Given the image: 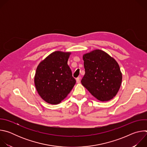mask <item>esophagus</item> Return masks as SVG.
I'll return each instance as SVG.
<instances>
[{
    "instance_id": "esophagus-1",
    "label": "esophagus",
    "mask_w": 147,
    "mask_h": 147,
    "mask_svg": "<svg viewBox=\"0 0 147 147\" xmlns=\"http://www.w3.org/2000/svg\"><path fill=\"white\" fill-rule=\"evenodd\" d=\"M76 81L77 83H80V77H77L76 78Z\"/></svg>"
}]
</instances>
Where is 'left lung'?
<instances>
[{"label": "left lung", "instance_id": "8db88e82", "mask_svg": "<svg viewBox=\"0 0 147 147\" xmlns=\"http://www.w3.org/2000/svg\"><path fill=\"white\" fill-rule=\"evenodd\" d=\"M85 74L82 86L97 99L108 101L117 94L122 74L117 61L101 50H95L83 56Z\"/></svg>", "mask_w": 147, "mask_h": 147}]
</instances>
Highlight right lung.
Here are the masks:
<instances>
[{
    "label": "right lung",
    "instance_id": "right-lung-1",
    "mask_svg": "<svg viewBox=\"0 0 147 147\" xmlns=\"http://www.w3.org/2000/svg\"><path fill=\"white\" fill-rule=\"evenodd\" d=\"M70 53L56 51L37 67L34 78L36 89L45 101L56 105L63 100L76 84L67 65Z\"/></svg>",
    "mask_w": 147,
    "mask_h": 147
}]
</instances>
